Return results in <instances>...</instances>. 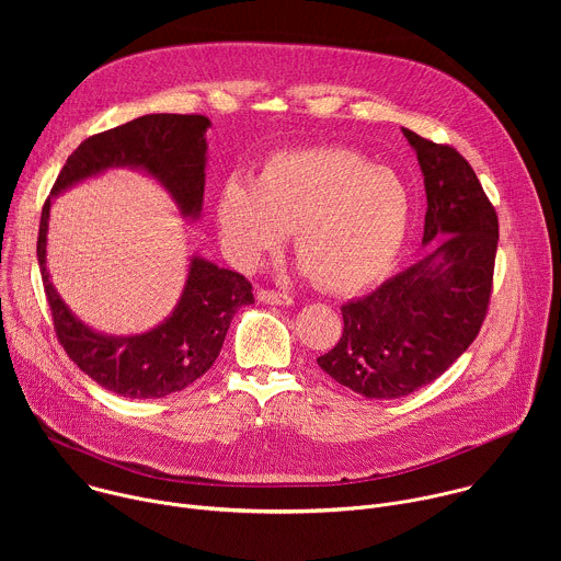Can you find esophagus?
Listing matches in <instances>:
<instances>
[{
	"mask_svg": "<svg viewBox=\"0 0 561 561\" xmlns=\"http://www.w3.org/2000/svg\"><path fill=\"white\" fill-rule=\"evenodd\" d=\"M257 299L264 304H273V306H290L293 304L290 295H286L282 290H271V288H260Z\"/></svg>",
	"mask_w": 561,
	"mask_h": 561,
	"instance_id": "esophagus-1",
	"label": "esophagus"
}]
</instances>
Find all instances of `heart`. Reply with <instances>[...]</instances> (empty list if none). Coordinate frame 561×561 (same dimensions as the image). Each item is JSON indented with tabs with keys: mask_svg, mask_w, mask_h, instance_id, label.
I'll return each mask as SVG.
<instances>
[{
	"mask_svg": "<svg viewBox=\"0 0 561 561\" xmlns=\"http://www.w3.org/2000/svg\"><path fill=\"white\" fill-rule=\"evenodd\" d=\"M411 217L404 180L340 146L277 152L253 186L230 180L217 197L219 234L239 264H257L293 230L299 266L335 295L359 293L390 271Z\"/></svg>",
	"mask_w": 561,
	"mask_h": 561,
	"instance_id": "b5f03b06",
	"label": "heart"
}]
</instances>
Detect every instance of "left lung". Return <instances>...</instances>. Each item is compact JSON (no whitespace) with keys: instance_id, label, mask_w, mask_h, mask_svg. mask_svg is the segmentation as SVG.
Wrapping results in <instances>:
<instances>
[{"instance_id":"left-lung-1","label":"left lung","mask_w":561,"mask_h":561,"mask_svg":"<svg viewBox=\"0 0 561 561\" xmlns=\"http://www.w3.org/2000/svg\"><path fill=\"white\" fill-rule=\"evenodd\" d=\"M404 135L424 173V244L437 242L411 268L344 304L340 342L317 357L324 373L368 399L404 397L437 379L477 337L493 293L495 206L453 146L409 128Z\"/></svg>"}]
</instances>
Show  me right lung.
<instances>
[{
  "label": "right lung",
  "instance_id": "1",
  "mask_svg": "<svg viewBox=\"0 0 561 561\" xmlns=\"http://www.w3.org/2000/svg\"><path fill=\"white\" fill-rule=\"evenodd\" d=\"M208 126L204 115L157 113L98 133L66 159L50 197L111 167H135L162 182L184 215L197 217L204 202ZM50 197L42 208L37 262L55 335L66 355L106 390L133 399L164 397L199 379L215 364L237 308L255 301L251 282L193 257L182 299L164 324L133 337L100 335L79 322L48 279Z\"/></svg>",
  "mask_w": 561,
  "mask_h": 561
}]
</instances>
